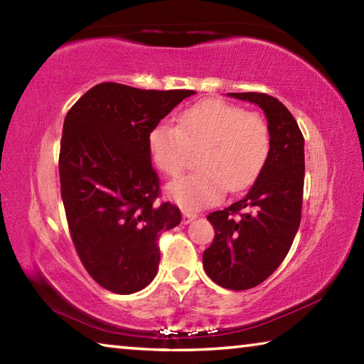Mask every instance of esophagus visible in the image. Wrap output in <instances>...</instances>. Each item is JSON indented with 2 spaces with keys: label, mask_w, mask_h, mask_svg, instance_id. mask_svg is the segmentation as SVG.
I'll use <instances>...</instances> for the list:
<instances>
[{
  "label": "esophagus",
  "mask_w": 364,
  "mask_h": 364,
  "mask_svg": "<svg viewBox=\"0 0 364 364\" xmlns=\"http://www.w3.org/2000/svg\"><path fill=\"white\" fill-rule=\"evenodd\" d=\"M196 218H197V215H196V213H193V212H188V210H184V212H183V223H184V225L191 223V221L196 220Z\"/></svg>",
  "instance_id": "1"
}]
</instances>
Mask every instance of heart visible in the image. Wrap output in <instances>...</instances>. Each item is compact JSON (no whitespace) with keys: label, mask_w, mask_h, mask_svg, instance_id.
I'll return each instance as SVG.
<instances>
[{"label":"heart","mask_w":364,"mask_h":364,"mask_svg":"<svg viewBox=\"0 0 364 364\" xmlns=\"http://www.w3.org/2000/svg\"><path fill=\"white\" fill-rule=\"evenodd\" d=\"M149 154L160 173L178 176L191 151H200V171L168 184L167 194L186 210L217 205L226 191H242L268 162L271 133L267 120L236 104L207 100L184 110L178 125L160 122L149 133Z\"/></svg>","instance_id":"obj_1"}]
</instances>
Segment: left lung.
I'll list each match as a JSON object with an SVG mask.
<instances>
[{"mask_svg": "<svg viewBox=\"0 0 364 364\" xmlns=\"http://www.w3.org/2000/svg\"><path fill=\"white\" fill-rule=\"evenodd\" d=\"M260 106L268 119L271 152L250 191L232 205L207 215L215 237L202 255L218 286L245 291L284 260L301 218L305 178L304 134L279 100L264 93H228Z\"/></svg>", "mask_w": 364, "mask_h": 364, "instance_id": "8db88e82", "label": "left lung"}]
</instances>
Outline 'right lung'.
<instances>
[{
    "label": "right lung",
    "instance_id": "1",
    "mask_svg": "<svg viewBox=\"0 0 364 364\" xmlns=\"http://www.w3.org/2000/svg\"><path fill=\"white\" fill-rule=\"evenodd\" d=\"M193 90H139L100 83L65 115L59 152L60 196L80 262L97 284L133 294L157 273L160 232L181 221L162 202L149 133Z\"/></svg>",
    "mask_w": 364,
    "mask_h": 364
}]
</instances>
